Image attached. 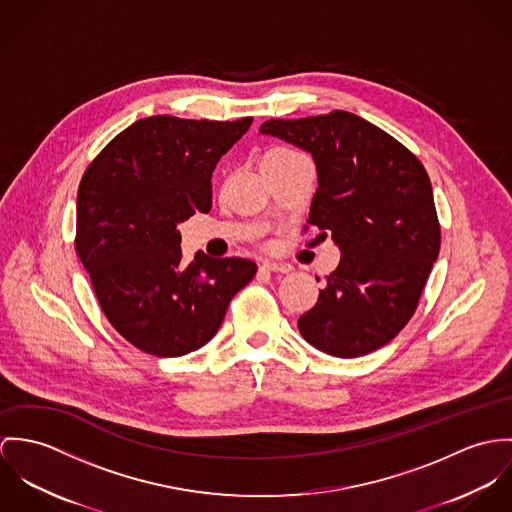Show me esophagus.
Instances as JSON below:
<instances>
[{
	"label": "esophagus",
	"instance_id": "obj_1",
	"mask_svg": "<svg viewBox=\"0 0 512 512\" xmlns=\"http://www.w3.org/2000/svg\"><path fill=\"white\" fill-rule=\"evenodd\" d=\"M261 271H269V273H290L292 267L288 263H275V261H265L261 263Z\"/></svg>",
	"mask_w": 512,
	"mask_h": 512
}]
</instances>
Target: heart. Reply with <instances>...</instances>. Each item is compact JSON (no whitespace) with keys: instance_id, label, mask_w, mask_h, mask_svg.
Listing matches in <instances>:
<instances>
[{"instance_id":"1","label":"heart","mask_w":512,"mask_h":512,"mask_svg":"<svg viewBox=\"0 0 512 512\" xmlns=\"http://www.w3.org/2000/svg\"><path fill=\"white\" fill-rule=\"evenodd\" d=\"M288 153H296V151H292V149H286V147H275V149L267 151V155H265V157H275V155H288Z\"/></svg>"}]
</instances>
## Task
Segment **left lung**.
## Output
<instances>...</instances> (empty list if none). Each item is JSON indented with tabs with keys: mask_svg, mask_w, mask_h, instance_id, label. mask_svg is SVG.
<instances>
[{
	"mask_svg": "<svg viewBox=\"0 0 512 512\" xmlns=\"http://www.w3.org/2000/svg\"><path fill=\"white\" fill-rule=\"evenodd\" d=\"M259 131L312 155L318 190L308 224L341 251L316 306L298 318L302 338L345 359L383 347L412 318L440 253L428 172L395 137L349 112L269 119Z\"/></svg>",
	"mask_w": 512,
	"mask_h": 512,
	"instance_id": "1",
	"label": "left lung"
}]
</instances>
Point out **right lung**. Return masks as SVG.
Wrapping results in <instances>:
<instances>
[{
	"label": "right lung",
	"instance_id": "right-lung-1",
	"mask_svg": "<svg viewBox=\"0 0 512 512\" xmlns=\"http://www.w3.org/2000/svg\"><path fill=\"white\" fill-rule=\"evenodd\" d=\"M251 121L139 119L80 180L76 253L110 324L145 353L178 357L206 345L229 300L257 273L241 257L196 253L186 265L176 229L210 212L216 163Z\"/></svg>",
	"mask_w": 512,
	"mask_h": 512
}]
</instances>
